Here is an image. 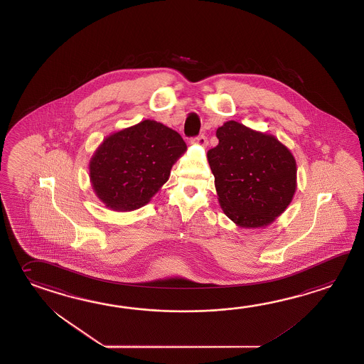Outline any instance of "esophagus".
<instances>
[{
	"label": "esophagus",
	"instance_id": "34e87169",
	"mask_svg": "<svg viewBox=\"0 0 364 364\" xmlns=\"http://www.w3.org/2000/svg\"><path fill=\"white\" fill-rule=\"evenodd\" d=\"M195 142L200 144V146H205L207 144V136H204V134H201V136H198L196 139H195Z\"/></svg>",
	"mask_w": 364,
	"mask_h": 364
}]
</instances>
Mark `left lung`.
<instances>
[{
	"label": "left lung",
	"mask_w": 364,
	"mask_h": 364,
	"mask_svg": "<svg viewBox=\"0 0 364 364\" xmlns=\"http://www.w3.org/2000/svg\"><path fill=\"white\" fill-rule=\"evenodd\" d=\"M208 161L223 213L242 228H266L291 204L297 188L292 152L272 134L230 120L217 129Z\"/></svg>",
	"instance_id": "obj_1"
}]
</instances>
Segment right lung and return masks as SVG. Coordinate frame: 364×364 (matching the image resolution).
<instances>
[{
  "mask_svg": "<svg viewBox=\"0 0 364 364\" xmlns=\"http://www.w3.org/2000/svg\"><path fill=\"white\" fill-rule=\"evenodd\" d=\"M187 150L182 136L155 120H143L106 136L89 163L97 198L112 210L146 205L169 179Z\"/></svg>",
  "mask_w": 364,
  "mask_h": 364,
  "instance_id": "add662e5",
  "label": "right lung"
}]
</instances>
